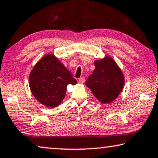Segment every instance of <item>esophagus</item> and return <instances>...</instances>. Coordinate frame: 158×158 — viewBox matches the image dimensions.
Returning <instances> with one entry per match:
<instances>
[{"label":"esophagus","mask_w":158,"mask_h":158,"mask_svg":"<svg viewBox=\"0 0 158 158\" xmlns=\"http://www.w3.org/2000/svg\"><path fill=\"white\" fill-rule=\"evenodd\" d=\"M84 81H85V79H84V77H80V78L78 79V82L79 84H84Z\"/></svg>","instance_id":"obj_1"}]
</instances>
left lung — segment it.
I'll return each instance as SVG.
<instances>
[{"label": "left lung", "mask_w": 158, "mask_h": 158, "mask_svg": "<svg viewBox=\"0 0 158 158\" xmlns=\"http://www.w3.org/2000/svg\"><path fill=\"white\" fill-rule=\"evenodd\" d=\"M94 72L88 77L86 86L102 104H110L123 91L124 77L112 57L104 56L94 61Z\"/></svg>", "instance_id": "obj_1"}]
</instances>
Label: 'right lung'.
Returning <instances> with one entry per match:
<instances>
[{
	"instance_id": "right-lung-1",
	"label": "right lung",
	"mask_w": 158,
	"mask_h": 158,
	"mask_svg": "<svg viewBox=\"0 0 158 158\" xmlns=\"http://www.w3.org/2000/svg\"><path fill=\"white\" fill-rule=\"evenodd\" d=\"M77 80L54 54H46L35 64L29 74V86L38 102L55 107L63 101L68 84Z\"/></svg>"
}]
</instances>
